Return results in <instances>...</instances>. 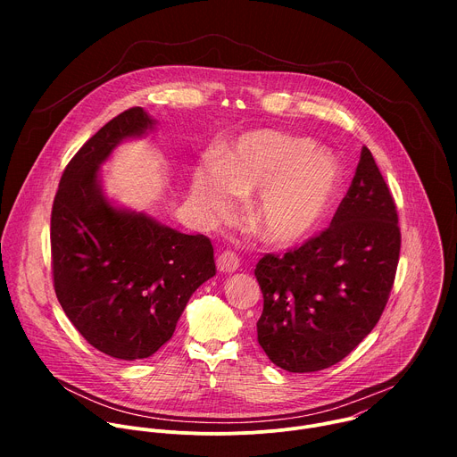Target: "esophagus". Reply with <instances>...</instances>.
Instances as JSON below:
<instances>
[{
	"instance_id": "1",
	"label": "esophagus",
	"mask_w": 457,
	"mask_h": 457,
	"mask_svg": "<svg viewBox=\"0 0 457 457\" xmlns=\"http://www.w3.org/2000/svg\"><path fill=\"white\" fill-rule=\"evenodd\" d=\"M238 266H240V258L233 251H224L217 258V268L220 273H233L238 270Z\"/></svg>"
}]
</instances>
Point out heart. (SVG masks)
<instances>
[{
    "label": "heart",
    "instance_id": "heart-1",
    "mask_svg": "<svg viewBox=\"0 0 457 457\" xmlns=\"http://www.w3.org/2000/svg\"><path fill=\"white\" fill-rule=\"evenodd\" d=\"M338 164L307 139L278 129L244 134L219 162L193 173V199L213 217H229L237 195L258 193L253 224L268 242L291 244L309 235L338 187Z\"/></svg>",
    "mask_w": 457,
    "mask_h": 457
}]
</instances>
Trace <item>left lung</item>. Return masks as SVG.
Returning a JSON list of instances; mask_svg holds the SVG:
<instances>
[{
  "instance_id": "left-lung-1",
  "label": "left lung",
  "mask_w": 457,
  "mask_h": 457,
  "mask_svg": "<svg viewBox=\"0 0 457 457\" xmlns=\"http://www.w3.org/2000/svg\"><path fill=\"white\" fill-rule=\"evenodd\" d=\"M402 247L393 195L367 146L331 226L284 254L266 253L254 277L264 295L258 344L289 372L342 361L378 323Z\"/></svg>"
}]
</instances>
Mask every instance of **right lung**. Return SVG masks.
<instances>
[{
  "label": "right lung",
  "instance_id": "add662e5",
  "mask_svg": "<svg viewBox=\"0 0 457 457\" xmlns=\"http://www.w3.org/2000/svg\"><path fill=\"white\" fill-rule=\"evenodd\" d=\"M152 126L139 106L108 120L64 168L50 217L55 296L81 337L119 360L155 354L217 273L208 237L117 210L101 191L97 171L112 150Z\"/></svg>",
  "mask_w": 457,
  "mask_h": 457
}]
</instances>
